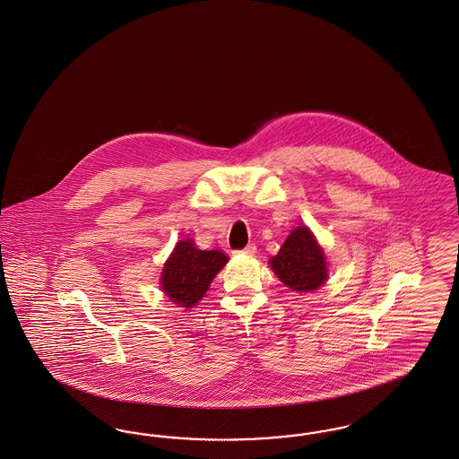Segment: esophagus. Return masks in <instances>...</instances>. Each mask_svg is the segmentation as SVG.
Segmentation results:
<instances>
[{
  "label": "esophagus",
  "mask_w": 459,
  "mask_h": 459,
  "mask_svg": "<svg viewBox=\"0 0 459 459\" xmlns=\"http://www.w3.org/2000/svg\"><path fill=\"white\" fill-rule=\"evenodd\" d=\"M236 254H244V255H254L255 254V246L254 244H249V246H246L242 251H236Z\"/></svg>",
  "instance_id": "obj_1"
}]
</instances>
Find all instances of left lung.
<instances>
[{"label":"left lung","instance_id":"1","mask_svg":"<svg viewBox=\"0 0 459 459\" xmlns=\"http://www.w3.org/2000/svg\"><path fill=\"white\" fill-rule=\"evenodd\" d=\"M269 264L280 281L293 291H314L327 281L325 254L305 225L291 230Z\"/></svg>","mask_w":459,"mask_h":459}]
</instances>
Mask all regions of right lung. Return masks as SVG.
I'll return each instance as SVG.
<instances>
[{
    "label": "right lung",
    "mask_w": 459,
    "mask_h": 459,
    "mask_svg": "<svg viewBox=\"0 0 459 459\" xmlns=\"http://www.w3.org/2000/svg\"><path fill=\"white\" fill-rule=\"evenodd\" d=\"M229 257L221 251H202L193 238L179 240L164 263L160 273V288L169 300L183 308H191L204 295L219 274Z\"/></svg>",
    "instance_id": "right-lung-1"
}]
</instances>
